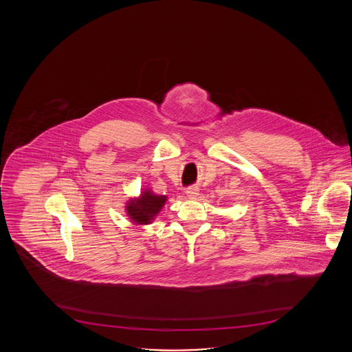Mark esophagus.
<instances>
[{
  "instance_id": "obj_1",
  "label": "esophagus",
  "mask_w": 352,
  "mask_h": 352,
  "mask_svg": "<svg viewBox=\"0 0 352 352\" xmlns=\"http://www.w3.org/2000/svg\"><path fill=\"white\" fill-rule=\"evenodd\" d=\"M186 194H187L188 198L195 199L199 195V188L198 187H188V188H186Z\"/></svg>"
}]
</instances>
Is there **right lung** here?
Listing matches in <instances>:
<instances>
[{
	"label": "right lung",
	"instance_id": "add662e5",
	"mask_svg": "<svg viewBox=\"0 0 352 352\" xmlns=\"http://www.w3.org/2000/svg\"><path fill=\"white\" fill-rule=\"evenodd\" d=\"M166 201V195H155L151 190H144L138 198L128 201L125 210L134 224H151Z\"/></svg>",
	"mask_w": 352,
	"mask_h": 352
}]
</instances>
